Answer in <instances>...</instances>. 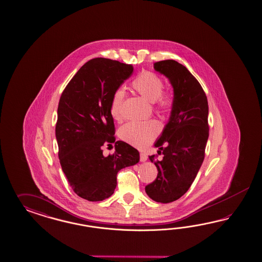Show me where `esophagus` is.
<instances>
[{
    "instance_id": "esophagus-1",
    "label": "esophagus",
    "mask_w": 262,
    "mask_h": 262,
    "mask_svg": "<svg viewBox=\"0 0 262 262\" xmlns=\"http://www.w3.org/2000/svg\"><path fill=\"white\" fill-rule=\"evenodd\" d=\"M147 159H148L147 155L144 154V152H140V161H141V162H145Z\"/></svg>"
}]
</instances>
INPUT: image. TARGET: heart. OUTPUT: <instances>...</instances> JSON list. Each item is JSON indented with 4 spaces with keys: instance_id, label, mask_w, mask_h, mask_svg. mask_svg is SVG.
<instances>
[{
    "instance_id": "b5f03b06",
    "label": "heart",
    "mask_w": 262,
    "mask_h": 262,
    "mask_svg": "<svg viewBox=\"0 0 262 262\" xmlns=\"http://www.w3.org/2000/svg\"><path fill=\"white\" fill-rule=\"evenodd\" d=\"M132 88L149 102L156 104L159 111L168 112L174 104V97L162 91L164 82L157 73L143 71L132 81ZM125 90L117 88L111 96V114L116 121L122 119L121 106L125 100ZM160 127L157 121L150 120L145 122H129L120 127L119 137L125 142L136 148H145L159 135Z\"/></svg>"
}]
</instances>
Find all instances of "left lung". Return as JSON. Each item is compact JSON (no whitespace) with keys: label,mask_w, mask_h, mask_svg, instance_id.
Listing matches in <instances>:
<instances>
[{"label":"left lung","mask_w":262,"mask_h":262,"mask_svg":"<svg viewBox=\"0 0 262 262\" xmlns=\"http://www.w3.org/2000/svg\"><path fill=\"white\" fill-rule=\"evenodd\" d=\"M156 71L170 80L174 104L169 121L155 147L158 154L149 159L158 168V177L145 187L147 195L167 204L189 189L205 159L208 139V103L198 80L183 64L173 59L154 64Z\"/></svg>","instance_id":"left-lung-1"}]
</instances>
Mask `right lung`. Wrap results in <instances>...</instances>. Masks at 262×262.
<instances>
[{
    "label": "right lung",
    "instance_id": "right-lung-1",
    "mask_svg": "<svg viewBox=\"0 0 262 262\" xmlns=\"http://www.w3.org/2000/svg\"><path fill=\"white\" fill-rule=\"evenodd\" d=\"M134 72L130 64L103 57L88 61L69 81L57 107L56 137L58 159L72 189L80 198H110L121 169L139 161V151L115 141L111 96ZM116 143L107 157L102 147Z\"/></svg>",
    "mask_w": 262,
    "mask_h": 262
}]
</instances>
